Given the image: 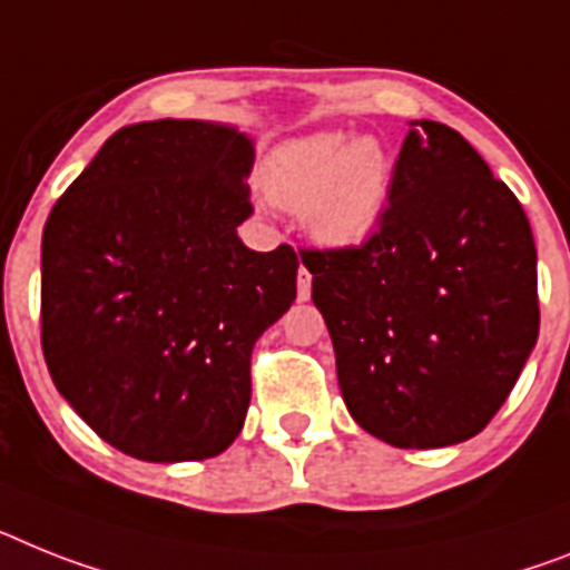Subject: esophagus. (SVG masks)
<instances>
[{
	"label": "esophagus",
	"mask_w": 570,
	"mask_h": 570,
	"mask_svg": "<svg viewBox=\"0 0 570 570\" xmlns=\"http://www.w3.org/2000/svg\"><path fill=\"white\" fill-rule=\"evenodd\" d=\"M309 293H313V275H309L304 266L298 272V301H309Z\"/></svg>",
	"instance_id": "esophagus-1"
}]
</instances>
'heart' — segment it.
<instances>
[{"instance_id":"b5f03b06","label":"heart","mask_w":570,"mask_h":570,"mask_svg":"<svg viewBox=\"0 0 570 570\" xmlns=\"http://www.w3.org/2000/svg\"><path fill=\"white\" fill-rule=\"evenodd\" d=\"M261 179L281 208L301 214L313 240L353 248L385 223L394 161L376 138L322 130L272 153Z\"/></svg>"}]
</instances>
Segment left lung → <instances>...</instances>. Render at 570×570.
<instances>
[{
  "instance_id": "obj_1",
  "label": "left lung",
  "mask_w": 570,
  "mask_h": 570,
  "mask_svg": "<svg viewBox=\"0 0 570 570\" xmlns=\"http://www.w3.org/2000/svg\"><path fill=\"white\" fill-rule=\"evenodd\" d=\"M301 261L333 338L344 405L396 449L475 438L537 347L528 217L446 124L411 121L371 240Z\"/></svg>"
}]
</instances>
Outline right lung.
I'll return each mask as SVG.
<instances>
[{
  "label": "right lung",
  "instance_id": "1",
  "mask_svg": "<svg viewBox=\"0 0 570 570\" xmlns=\"http://www.w3.org/2000/svg\"><path fill=\"white\" fill-rule=\"evenodd\" d=\"M255 141L161 118L121 127L42 232V353L66 403L109 446L205 461L240 434L252 347L293 307L298 257L252 252Z\"/></svg>",
  "mask_w": 570,
  "mask_h": 570
}]
</instances>
